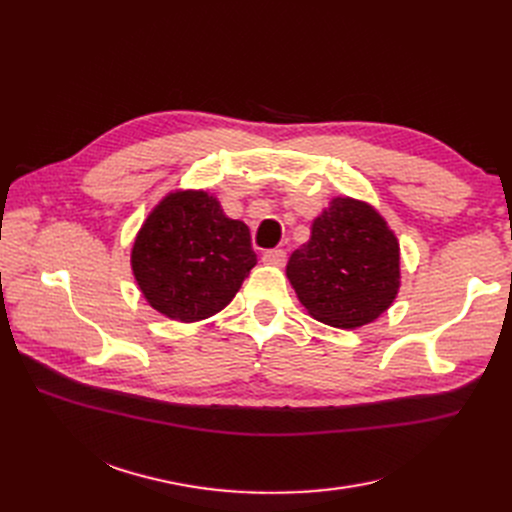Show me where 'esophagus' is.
<instances>
[{"label":"esophagus","instance_id":"1","mask_svg":"<svg viewBox=\"0 0 512 512\" xmlns=\"http://www.w3.org/2000/svg\"><path fill=\"white\" fill-rule=\"evenodd\" d=\"M285 258H287V254H285V250H266L264 254H262V262L264 264H271V266H283L285 264Z\"/></svg>","mask_w":512,"mask_h":512}]
</instances>
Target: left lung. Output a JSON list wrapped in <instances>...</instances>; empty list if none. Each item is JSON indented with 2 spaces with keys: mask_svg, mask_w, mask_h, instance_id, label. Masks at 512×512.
Returning a JSON list of instances; mask_svg holds the SVG:
<instances>
[{
  "mask_svg": "<svg viewBox=\"0 0 512 512\" xmlns=\"http://www.w3.org/2000/svg\"><path fill=\"white\" fill-rule=\"evenodd\" d=\"M302 306L331 327L356 329L383 314L400 289V246L369 204L335 198L287 262Z\"/></svg>",
  "mask_w": 512,
  "mask_h": 512,
  "instance_id": "8db88e82",
  "label": "left lung"
}]
</instances>
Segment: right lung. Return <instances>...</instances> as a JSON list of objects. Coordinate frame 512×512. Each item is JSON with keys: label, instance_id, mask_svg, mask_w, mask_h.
<instances>
[{"label": "right lung", "instance_id": "right-lung-1", "mask_svg": "<svg viewBox=\"0 0 512 512\" xmlns=\"http://www.w3.org/2000/svg\"><path fill=\"white\" fill-rule=\"evenodd\" d=\"M256 264L250 229L206 191H175L135 237L131 266L152 308L193 323L221 312Z\"/></svg>", "mask_w": 512, "mask_h": 512}]
</instances>
